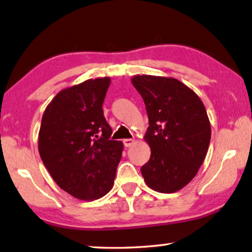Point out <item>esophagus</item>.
I'll use <instances>...</instances> for the list:
<instances>
[{
	"mask_svg": "<svg viewBox=\"0 0 252 252\" xmlns=\"http://www.w3.org/2000/svg\"><path fill=\"white\" fill-rule=\"evenodd\" d=\"M123 142H124L125 147H130L135 144V140L134 139H124L123 140Z\"/></svg>",
	"mask_w": 252,
	"mask_h": 252,
	"instance_id": "obj_1",
	"label": "esophagus"
}]
</instances>
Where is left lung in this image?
<instances>
[{
    "label": "left lung",
    "mask_w": 252,
    "mask_h": 252,
    "mask_svg": "<svg viewBox=\"0 0 252 252\" xmlns=\"http://www.w3.org/2000/svg\"><path fill=\"white\" fill-rule=\"evenodd\" d=\"M131 82L149 120L145 140L151 155L140 169L142 177L157 192H177L195 177L207 154L211 124L205 106L177 79L144 74Z\"/></svg>",
    "instance_id": "1"
}]
</instances>
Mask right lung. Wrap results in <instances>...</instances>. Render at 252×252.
Segmentation results:
<instances>
[{
  "label": "right lung",
  "instance_id": "right-lung-1",
  "mask_svg": "<svg viewBox=\"0 0 252 252\" xmlns=\"http://www.w3.org/2000/svg\"><path fill=\"white\" fill-rule=\"evenodd\" d=\"M110 84V78H97L64 89L42 115L40 158L55 182L79 200L110 192L122 158L123 142L111 140L102 108Z\"/></svg>",
  "mask_w": 252,
  "mask_h": 252
}]
</instances>
